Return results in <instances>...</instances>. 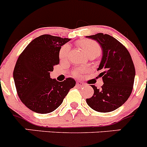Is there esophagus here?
<instances>
[{
  "mask_svg": "<svg viewBox=\"0 0 147 147\" xmlns=\"http://www.w3.org/2000/svg\"><path fill=\"white\" fill-rule=\"evenodd\" d=\"M77 86H78V87H84V85H85V84H84V82H80V81H78V82H77V84H76Z\"/></svg>",
  "mask_w": 147,
  "mask_h": 147,
  "instance_id": "34e87169",
  "label": "esophagus"
}]
</instances>
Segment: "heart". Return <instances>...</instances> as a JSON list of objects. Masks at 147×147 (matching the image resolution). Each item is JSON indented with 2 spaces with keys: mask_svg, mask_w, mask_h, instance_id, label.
<instances>
[{
  "mask_svg": "<svg viewBox=\"0 0 147 147\" xmlns=\"http://www.w3.org/2000/svg\"><path fill=\"white\" fill-rule=\"evenodd\" d=\"M78 45L81 47V49L84 52L87 56L92 54H100L101 52V48L97 42L92 40H82L78 42ZM69 47L68 45H65L61 47L59 52V57L60 60H66L69 55ZM83 69L82 68H77L74 70L73 75L76 76H79L82 73Z\"/></svg>",
  "mask_w": 147,
  "mask_h": 147,
  "instance_id": "1",
  "label": "heart"
}]
</instances>
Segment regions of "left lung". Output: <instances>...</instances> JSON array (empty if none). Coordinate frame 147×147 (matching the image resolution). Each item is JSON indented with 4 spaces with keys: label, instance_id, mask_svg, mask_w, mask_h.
I'll return each mask as SVG.
<instances>
[{
    "label": "left lung",
    "instance_id": "left-lung-1",
    "mask_svg": "<svg viewBox=\"0 0 147 147\" xmlns=\"http://www.w3.org/2000/svg\"><path fill=\"white\" fill-rule=\"evenodd\" d=\"M87 37L97 41L102 47V57L97 71L104 84L100 89L92 85L94 94L86 102L97 112H112L131 94L135 78L134 63L127 49L111 35L97 33Z\"/></svg>",
    "mask_w": 147,
    "mask_h": 147
}]
</instances>
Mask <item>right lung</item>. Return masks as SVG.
Returning <instances> with one entry per match:
<instances>
[{
  "label": "right lung",
  "mask_w": 147,
  "mask_h": 147,
  "mask_svg": "<svg viewBox=\"0 0 147 147\" xmlns=\"http://www.w3.org/2000/svg\"><path fill=\"white\" fill-rule=\"evenodd\" d=\"M69 38L42 35L28 44L20 55L13 79L19 98L33 112L47 114L55 110L76 82L71 78L63 82L50 78L53 67L60 63L59 52Z\"/></svg>",
  "instance_id": "obj_1"
}]
</instances>
